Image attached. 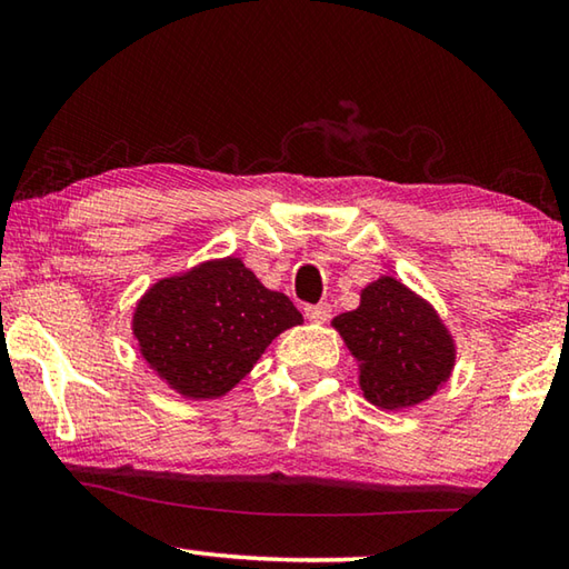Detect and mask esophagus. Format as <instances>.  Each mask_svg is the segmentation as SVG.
Returning <instances> with one entry per match:
<instances>
[{"label": "esophagus", "instance_id": "esophagus-1", "mask_svg": "<svg viewBox=\"0 0 569 569\" xmlns=\"http://www.w3.org/2000/svg\"><path fill=\"white\" fill-rule=\"evenodd\" d=\"M306 319L313 321V323H323L331 319V306L329 303H316V306H306L303 308Z\"/></svg>", "mask_w": 569, "mask_h": 569}]
</instances>
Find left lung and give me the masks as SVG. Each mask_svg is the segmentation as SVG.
I'll use <instances>...</instances> for the list:
<instances>
[{
    "label": "left lung",
    "instance_id": "left-lung-1",
    "mask_svg": "<svg viewBox=\"0 0 569 569\" xmlns=\"http://www.w3.org/2000/svg\"><path fill=\"white\" fill-rule=\"evenodd\" d=\"M359 361V383L373 407L399 411L435 397L455 369V339L435 308L391 276L361 291L356 311L331 321Z\"/></svg>",
    "mask_w": 569,
    "mask_h": 569
}]
</instances>
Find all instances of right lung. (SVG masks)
Here are the masks:
<instances>
[{
    "mask_svg": "<svg viewBox=\"0 0 569 569\" xmlns=\"http://www.w3.org/2000/svg\"><path fill=\"white\" fill-rule=\"evenodd\" d=\"M301 321L291 298L268 291L228 256L152 286L134 308L132 333L170 389L216 399L253 369L278 333Z\"/></svg>",
    "mask_w": 569,
    "mask_h": 569,
    "instance_id": "1",
    "label": "right lung"
}]
</instances>
